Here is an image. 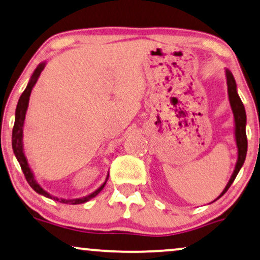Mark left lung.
I'll use <instances>...</instances> for the list:
<instances>
[{
  "mask_svg": "<svg viewBox=\"0 0 260 260\" xmlns=\"http://www.w3.org/2000/svg\"><path fill=\"white\" fill-rule=\"evenodd\" d=\"M226 75V83H228V93H229V100L230 105H231V109L233 113V118H235V138L237 148H238V158H237L235 171L230 178L228 185L225 186L224 191L220 193V196L217 199L220 198L226 193V191L235 181L237 175H238L240 168L243 167L245 158H246L247 153V138H246V112H245V107L241 102L238 92H237V83L236 80L233 78L232 73L229 71L228 68L225 69ZM215 199V200H217ZM213 200V202H215Z\"/></svg>",
  "mask_w": 260,
  "mask_h": 260,
  "instance_id": "obj_1",
  "label": "left lung"
}]
</instances>
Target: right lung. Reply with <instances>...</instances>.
Wrapping results in <instances>:
<instances>
[{"instance_id": "obj_1", "label": "right lung", "mask_w": 260, "mask_h": 260, "mask_svg": "<svg viewBox=\"0 0 260 260\" xmlns=\"http://www.w3.org/2000/svg\"><path fill=\"white\" fill-rule=\"evenodd\" d=\"M46 64H47V62L43 61L38 66V67H36L34 73H32V75L30 76V80H29L27 87H25L24 92L22 93V95L19 99V102H17L16 111H15V123H14L13 135H12L13 151H14V154H15V156H16L17 161H19V164H20V166L22 168V172H23L25 179H27L28 184L30 185V187L34 189L36 193H39V194L46 197V198L53 199V200H55V202H60V203H63V204H69V205L83 204V203L88 202V200H90V199H93L94 197H96L99 193L102 191V188L105 187L106 182H107V180H108V175L109 174H107V178H106L104 184H102L100 187H99L98 189H95L94 192H92L88 196L81 197V198H74V199L58 198V197L50 194V193H48L46 191V189H43L41 187V185H40L38 180H36V178H35L34 173H32L30 166H29L27 156H25V154H24V149H23V126H24V120H25V113H27L28 105H29V98H30L31 90H32V88H34L35 83L38 82V80L40 78V74H41V72L43 71V69H45Z\"/></svg>"}]
</instances>
